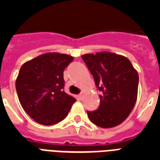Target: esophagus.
Segmentation results:
<instances>
[{"label":"esophagus","instance_id":"1","mask_svg":"<svg viewBox=\"0 0 160 160\" xmlns=\"http://www.w3.org/2000/svg\"><path fill=\"white\" fill-rule=\"evenodd\" d=\"M78 99H79V100H82V99H83V95H82V94H80V95H78Z\"/></svg>","mask_w":160,"mask_h":160}]
</instances>
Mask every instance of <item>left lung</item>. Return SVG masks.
<instances>
[{
	"label": "left lung",
	"mask_w": 160,
	"mask_h": 160,
	"mask_svg": "<svg viewBox=\"0 0 160 160\" xmlns=\"http://www.w3.org/2000/svg\"><path fill=\"white\" fill-rule=\"evenodd\" d=\"M101 94L99 109L87 111L93 124L113 128L124 122L138 95L139 75L127 57L108 51L81 55Z\"/></svg>",
	"instance_id": "obj_1"
}]
</instances>
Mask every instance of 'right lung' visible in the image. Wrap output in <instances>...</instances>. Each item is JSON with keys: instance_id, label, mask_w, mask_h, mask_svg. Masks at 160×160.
<instances>
[{"instance_id": "add662e5", "label": "right lung", "mask_w": 160, "mask_h": 160, "mask_svg": "<svg viewBox=\"0 0 160 160\" xmlns=\"http://www.w3.org/2000/svg\"><path fill=\"white\" fill-rule=\"evenodd\" d=\"M74 57L49 52L24 63L16 80L24 110L39 124L52 125L69 114L75 98L64 91V70Z\"/></svg>"}]
</instances>
